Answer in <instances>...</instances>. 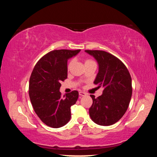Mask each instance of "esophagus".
<instances>
[{
	"instance_id": "obj_1",
	"label": "esophagus",
	"mask_w": 157,
	"mask_h": 157,
	"mask_svg": "<svg viewBox=\"0 0 157 157\" xmlns=\"http://www.w3.org/2000/svg\"><path fill=\"white\" fill-rule=\"evenodd\" d=\"M79 95H80V96H85V95H86V93L83 92V91H79Z\"/></svg>"
}]
</instances>
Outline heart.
Returning <instances> with one entry per match:
<instances>
[{"mask_svg":"<svg viewBox=\"0 0 157 157\" xmlns=\"http://www.w3.org/2000/svg\"><path fill=\"white\" fill-rule=\"evenodd\" d=\"M94 62V61L91 59H86V60H85V63H91V62ZM73 59H71V60L69 61V62H68V65H67V69H68V70H69V69L71 68V66H72V64H73Z\"/></svg>","mask_w":157,"mask_h":157,"instance_id":"b5f03b06","label":"heart"}]
</instances>
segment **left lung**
<instances>
[{
  "instance_id": "left-lung-1",
  "label": "left lung",
  "mask_w": 157,
  "mask_h": 157,
  "mask_svg": "<svg viewBox=\"0 0 157 157\" xmlns=\"http://www.w3.org/2000/svg\"><path fill=\"white\" fill-rule=\"evenodd\" d=\"M85 52L97 60L99 71L94 81L104 90L100 96L91 95L89 116L95 123L109 126L118 122L129 107L132 94V78L125 65L114 55L103 50Z\"/></svg>"
}]
</instances>
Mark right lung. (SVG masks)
Masks as SVG:
<instances>
[{
    "instance_id": "right-lung-1",
    "label": "right lung",
    "mask_w": 157,
    "mask_h": 157,
    "mask_svg": "<svg viewBox=\"0 0 157 157\" xmlns=\"http://www.w3.org/2000/svg\"><path fill=\"white\" fill-rule=\"evenodd\" d=\"M80 50H55L39 59L34 66L29 82V96L36 115L46 125L59 128L68 123L71 107L79 96L73 91L62 96V81L67 78V62Z\"/></svg>"
}]
</instances>
